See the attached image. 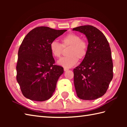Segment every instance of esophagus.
<instances>
[{
    "label": "esophagus",
    "instance_id": "34e87169",
    "mask_svg": "<svg viewBox=\"0 0 127 127\" xmlns=\"http://www.w3.org/2000/svg\"><path fill=\"white\" fill-rule=\"evenodd\" d=\"M69 70V69H68V68H65V67H64V70L65 71H67V70Z\"/></svg>",
    "mask_w": 127,
    "mask_h": 127
}]
</instances>
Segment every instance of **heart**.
<instances>
[{"instance_id":"1","label":"heart","mask_w":127,"mask_h":127,"mask_svg":"<svg viewBox=\"0 0 127 127\" xmlns=\"http://www.w3.org/2000/svg\"><path fill=\"white\" fill-rule=\"evenodd\" d=\"M62 44L56 40H53L50 45V48L52 55L56 58H60L63 47L70 46L67 52L68 56L61 58L58 61L59 65L65 68H70L76 64L78 59L81 61L87 53L88 44L85 40L81 39L79 34L75 33H69L62 39Z\"/></svg>"}]
</instances>
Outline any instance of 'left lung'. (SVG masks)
<instances>
[{
    "mask_svg": "<svg viewBox=\"0 0 127 127\" xmlns=\"http://www.w3.org/2000/svg\"><path fill=\"white\" fill-rule=\"evenodd\" d=\"M87 37V53L82 63L74 69V82L77 96L94 100L104 95L113 78L111 49L106 37L90 25L72 29Z\"/></svg>",
    "mask_w": 127,
    "mask_h": 127,
    "instance_id": "1",
    "label": "left lung"
}]
</instances>
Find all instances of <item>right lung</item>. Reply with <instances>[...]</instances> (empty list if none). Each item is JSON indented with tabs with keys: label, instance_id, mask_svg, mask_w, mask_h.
Returning a JSON list of instances; mask_svg holds the SVG:
<instances>
[{
	"label": "right lung",
	"instance_id": "right-lung-1",
	"mask_svg": "<svg viewBox=\"0 0 127 127\" xmlns=\"http://www.w3.org/2000/svg\"><path fill=\"white\" fill-rule=\"evenodd\" d=\"M66 31L38 27L24 38L18 50L16 80L26 98L43 101L52 96L64 69L55 65L50 45Z\"/></svg>",
	"mask_w": 127,
	"mask_h": 127
}]
</instances>
